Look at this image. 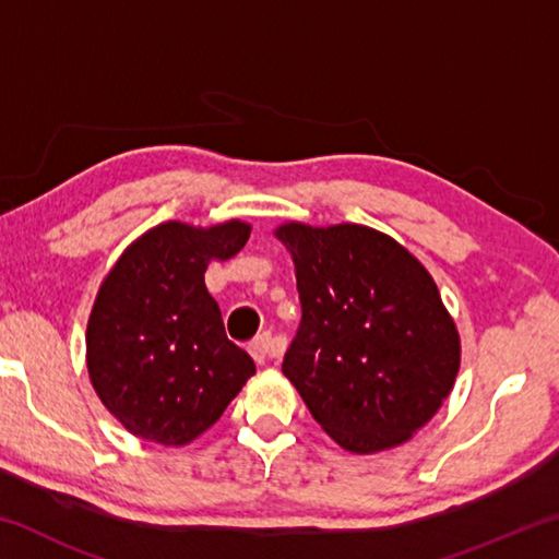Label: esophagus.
I'll use <instances>...</instances> for the list:
<instances>
[{"label":"esophagus","instance_id":"1","mask_svg":"<svg viewBox=\"0 0 559 559\" xmlns=\"http://www.w3.org/2000/svg\"><path fill=\"white\" fill-rule=\"evenodd\" d=\"M249 353H251V357L257 359L259 365H263V362H269V359H273V357H278V345H276V340L271 337V333H263V335H259L257 340H253V343L249 345Z\"/></svg>","mask_w":559,"mask_h":559}]
</instances>
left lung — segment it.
<instances>
[{
    "label": "left lung",
    "mask_w": 559,
    "mask_h": 559,
    "mask_svg": "<svg viewBox=\"0 0 559 559\" xmlns=\"http://www.w3.org/2000/svg\"><path fill=\"white\" fill-rule=\"evenodd\" d=\"M296 263L300 328L283 374L340 447L409 441L447 400L461 340L429 271L370 226L283 224Z\"/></svg>",
    "instance_id": "8db88e82"
}]
</instances>
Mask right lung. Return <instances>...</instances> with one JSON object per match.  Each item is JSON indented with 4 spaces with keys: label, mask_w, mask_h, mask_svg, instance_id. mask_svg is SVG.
I'll return each mask as SVG.
<instances>
[{
    "label": "right lung",
    "mask_w": 559,
    "mask_h": 559,
    "mask_svg": "<svg viewBox=\"0 0 559 559\" xmlns=\"http://www.w3.org/2000/svg\"><path fill=\"white\" fill-rule=\"evenodd\" d=\"M251 226L167 222L132 241L103 281L86 330L93 390L130 433L185 447L257 372L224 333L204 286L210 261L236 257Z\"/></svg>",
    "instance_id": "1"
}]
</instances>
